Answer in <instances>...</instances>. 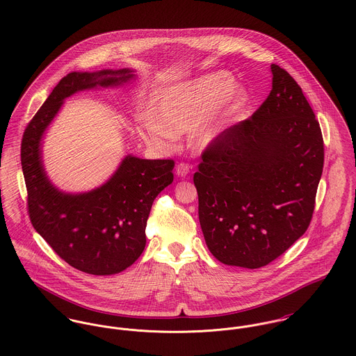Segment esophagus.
<instances>
[{
  "mask_svg": "<svg viewBox=\"0 0 356 356\" xmlns=\"http://www.w3.org/2000/svg\"><path fill=\"white\" fill-rule=\"evenodd\" d=\"M191 171V165L186 164V163H179L177 164L175 167V174L179 177V178H185Z\"/></svg>",
  "mask_w": 356,
  "mask_h": 356,
  "instance_id": "esophagus-1",
  "label": "esophagus"
}]
</instances>
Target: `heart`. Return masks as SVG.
<instances>
[{"instance_id":"1","label":"heart","mask_w":356,"mask_h":356,"mask_svg":"<svg viewBox=\"0 0 356 356\" xmlns=\"http://www.w3.org/2000/svg\"><path fill=\"white\" fill-rule=\"evenodd\" d=\"M226 72H211L159 90L152 112L140 116L137 130L147 145L168 149L179 134L191 131V145L205 151L237 122L245 106V93L234 89Z\"/></svg>"}]
</instances>
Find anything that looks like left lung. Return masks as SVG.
<instances>
[{"mask_svg":"<svg viewBox=\"0 0 356 356\" xmlns=\"http://www.w3.org/2000/svg\"><path fill=\"white\" fill-rule=\"evenodd\" d=\"M254 115L203 153L193 182L204 240L219 261L259 268L307 230L323 170L319 123L296 81L271 64Z\"/></svg>","mask_w":356,"mask_h":356,"instance_id":"1","label":"left lung"}]
</instances>
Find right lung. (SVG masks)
Instances as JSON below:
<instances>
[{
  "label": "right lung",
  "instance_id": "right-lung-1",
  "mask_svg": "<svg viewBox=\"0 0 356 356\" xmlns=\"http://www.w3.org/2000/svg\"><path fill=\"white\" fill-rule=\"evenodd\" d=\"M137 78L131 68L70 72L53 89L22 141V170L34 229L70 266L93 275L130 267L145 250L153 200L172 179V160L126 154L115 172L88 192H64L44 164V137L64 100L83 90L116 89Z\"/></svg>",
  "mask_w": 356,
  "mask_h": 356
}]
</instances>
